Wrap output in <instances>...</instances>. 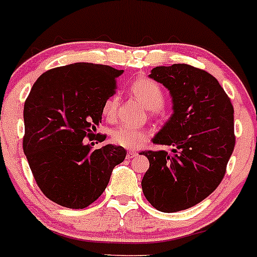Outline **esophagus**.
<instances>
[{"label":"esophagus","instance_id":"obj_1","mask_svg":"<svg viewBox=\"0 0 257 257\" xmlns=\"http://www.w3.org/2000/svg\"><path fill=\"white\" fill-rule=\"evenodd\" d=\"M135 156H138V151H128V154H126L128 159H133Z\"/></svg>","mask_w":257,"mask_h":257}]
</instances>
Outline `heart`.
Returning a JSON list of instances; mask_svg holds the SVG:
<instances>
[{"label":"heart","instance_id":"heart-1","mask_svg":"<svg viewBox=\"0 0 257 257\" xmlns=\"http://www.w3.org/2000/svg\"><path fill=\"white\" fill-rule=\"evenodd\" d=\"M134 96L143 103L151 114H156L165 102V95L162 89L156 81L150 78L140 77L135 79L131 85ZM118 106V100L115 96H109L103 105V114L106 118L112 119L115 115ZM148 138L145 129L134 125H120L112 132V140L117 145L126 149H135L140 146Z\"/></svg>","mask_w":257,"mask_h":257}]
</instances>
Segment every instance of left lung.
<instances>
[{
  "label": "left lung",
  "instance_id": "8db88e82",
  "mask_svg": "<svg viewBox=\"0 0 257 257\" xmlns=\"http://www.w3.org/2000/svg\"><path fill=\"white\" fill-rule=\"evenodd\" d=\"M149 77L170 91L173 113L152 143L172 152L143 151L150 167L146 200L161 212L195 206L216 190L234 150V109L218 80L189 64L156 67Z\"/></svg>",
  "mask_w": 257,
  "mask_h": 257
}]
</instances>
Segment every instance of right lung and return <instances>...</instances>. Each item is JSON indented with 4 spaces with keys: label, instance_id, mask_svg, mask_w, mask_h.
Returning <instances> with one entry per match:
<instances>
[{
    "label": "right lung",
    "instance_id": "add662e5",
    "mask_svg": "<svg viewBox=\"0 0 257 257\" xmlns=\"http://www.w3.org/2000/svg\"><path fill=\"white\" fill-rule=\"evenodd\" d=\"M122 73L80 62L47 70L30 90L24 103L23 150L36 184L51 201L74 210L87 207L125 159L122 146L92 150L83 142L96 132Z\"/></svg>",
    "mask_w": 257,
    "mask_h": 257
}]
</instances>
